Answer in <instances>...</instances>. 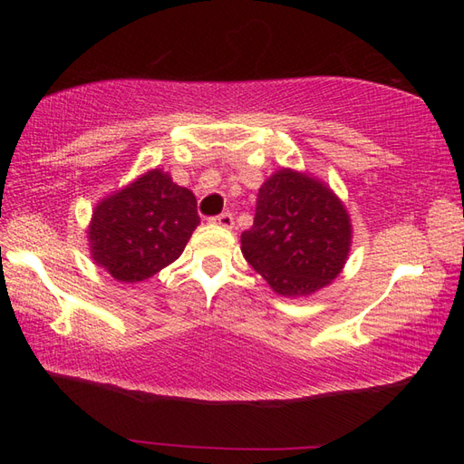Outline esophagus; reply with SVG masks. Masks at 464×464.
Segmentation results:
<instances>
[{"instance_id":"esophagus-1","label":"esophagus","mask_w":464,"mask_h":464,"mask_svg":"<svg viewBox=\"0 0 464 464\" xmlns=\"http://www.w3.org/2000/svg\"><path fill=\"white\" fill-rule=\"evenodd\" d=\"M211 223L223 227V229H231L235 221H233V215L231 213H221V215L211 217Z\"/></svg>"}]
</instances>
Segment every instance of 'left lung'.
I'll use <instances>...</instances> for the list:
<instances>
[{
    "label": "left lung",
    "instance_id": "left-lung-1",
    "mask_svg": "<svg viewBox=\"0 0 464 464\" xmlns=\"http://www.w3.org/2000/svg\"><path fill=\"white\" fill-rule=\"evenodd\" d=\"M351 237L349 213L327 185L307 173L281 169L261 185L241 251L275 293L304 297L341 273Z\"/></svg>",
    "mask_w": 464,
    "mask_h": 464
}]
</instances>
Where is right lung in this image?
Instances as JSON below:
<instances>
[{"label":"right lung","instance_id":"obj_1","mask_svg":"<svg viewBox=\"0 0 464 464\" xmlns=\"http://www.w3.org/2000/svg\"><path fill=\"white\" fill-rule=\"evenodd\" d=\"M197 225L195 195L151 169L97 203L87 229L92 259L117 281H145L179 259Z\"/></svg>","mask_w":464,"mask_h":464}]
</instances>
